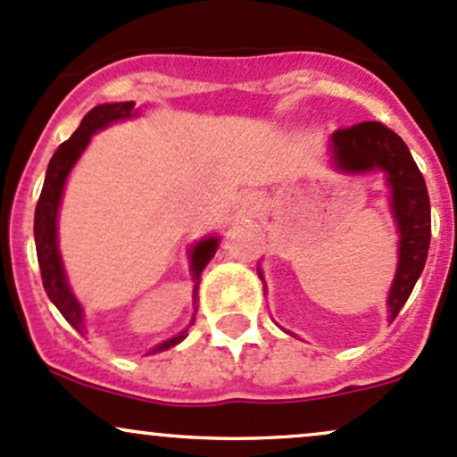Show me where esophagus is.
I'll use <instances>...</instances> for the list:
<instances>
[{"label":"esophagus","instance_id":"obj_1","mask_svg":"<svg viewBox=\"0 0 457 457\" xmlns=\"http://www.w3.org/2000/svg\"><path fill=\"white\" fill-rule=\"evenodd\" d=\"M243 205L247 210H255V208H260V197L255 193H249V195H245V199H243Z\"/></svg>","mask_w":457,"mask_h":457}]
</instances>
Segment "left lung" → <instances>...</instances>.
I'll return each instance as SVG.
<instances>
[{
    "mask_svg": "<svg viewBox=\"0 0 457 457\" xmlns=\"http://www.w3.org/2000/svg\"><path fill=\"white\" fill-rule=\"evenodd\" d=\"M334 167L345 173L384 171L390 187V210L399 228V264L388 293L390 320L408 302L416 279L423 273L432 238V210L423 173L416 167L408 145L379 121H364L332 134ZM264 282L262 270L258 269Z\"/></svg>",
    "mask_w": 457,
    "mask_h": 457,
    "instance_id": "obj_1",
    "label": "left lung"
}]
</instances>
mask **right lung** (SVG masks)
Masks as SVG:
<instances>
[{
    "label": "right lung",
    "instance_id": "right-lung-1",
    "mask_svg": "<svg viewBox=\"0 0 457 457\" xmlns=\"http://www.w3.org/2000/svg\"><path fill=\"white\" fill-rule=\"evenodd\" d=\"M134 106H137L134 102H119V104H102V106H95L90 110L87 117L82 119L79 128L71 134V138L64 140V143L56 149V154L52 155V160H49L41 197H38L37 212H34V240H37V255H38V267H41L45 293H47V297L52 299L54 305L60 310V314H62V317L67 319L78 332H84V310L78 299H75L71 288H69L67 275H64L62 260H60V252H58L56 220H58L60 199H62L64 182H67L69 171H71L73 164L78 162V158L82 155L84 149H87V145L90 143V137H93L97 129H104L110 123L134 117V114H137V108ZM217 247H219V238L208 237L199 240V243L190 249V269H193V282H195L193 299H197L199 275H202V270L205 267H208L212 255L217 253ZM190 325H193V320H190ZM184 338H187V329H184L182 334L160 343L158 347L149 351V353H158V351L171 349L178 343H182Z\"/></svg>",
    "mask_w": 457,
    "mask_h": 457
}]
</instances>
